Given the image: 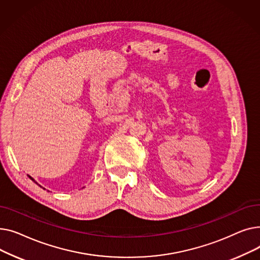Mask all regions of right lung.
Here are the masks:
<instances>
[{
	"instance_id": "add662e5",
	"label": "right lung",
	"mask_w": 260,
	"mask_h": 260,
	"mask_svg": "<svg viewBox=\"0 0 260 260\" xmlns=\"http://www.w3.org/2000/svg\"><path fill=\"white\" fill-rule=\"evenodd\" d=\"M28 177H29V178H30V179H31V180H32V181H34V182H35V183H37V184H38V185H40V184H39V183H38V182H37V181H35V179H34V178H32V177H30V176H29V175H28ZM40 186H41V185H40ZM41 187H42V186H41ZM43 188H44V187H43ZM44 189H45V188H44Z\"/></svg>"
}]
</instances>
